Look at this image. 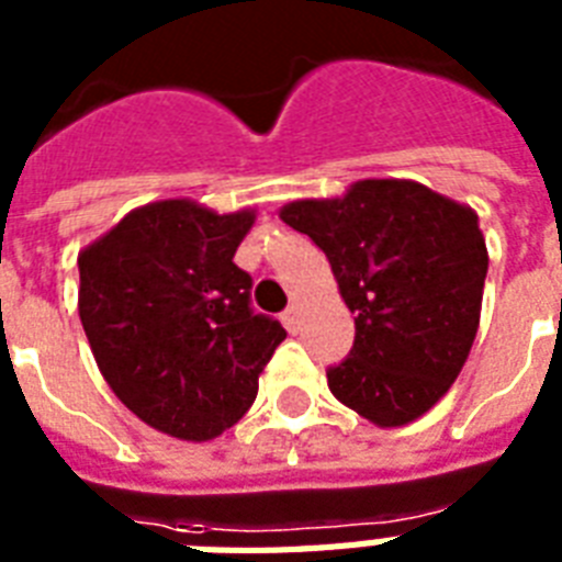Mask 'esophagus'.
Listing matches in <instances>:
<instances>
[{"label":"esophagus","mask_w":562,"mask_h":562,"mask_svg":"<svg viewBox=\"0 0 562 562\" xmlns=\"http://www.w3.org/2000/svg\"><path fill=\"white\" fill-rule=\"evenodd\" d=\"M282 324H285V329H289V333H297V326H300V306H297V303H291V306L282 312Z\"/></svg>","instance_id":"1"}]
</instances>
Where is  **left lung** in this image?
Instances as JSON below:
<instances>
[{"label": "left lung", "instance_id": "left-lung-1", "mask_svg": "<svg viewBox=\"0 0 562 562\" xmlns=\"http://www.w3.org/2000/svg\"><path fill=\"white\" fill-rule=\"evenodd\" d=\"M280 218L333 265L356 341L329 391L382 428L423 417L461 373L481 317L487 245L479 215L414 180H359Z\"/></svg>", "mask_w": 562, "mask_h": 562}]
</instances>
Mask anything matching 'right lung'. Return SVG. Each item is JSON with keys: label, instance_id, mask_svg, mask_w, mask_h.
Instances as JSON below:
<instances>
[{"label": "right lung", "instance_id": "add662e5", "mask_svg": "<svg viewBox=\"0 0 562 562\" xmlns=\"http://www.w3.org/2000/svg\"><path fill=\"white\" fill-rule=\"evenodd\" d=\"M254 212L175 198L127 212L78 256V315L119 400L157 431L210 440L241 419L285 338L233 256Z\"/></svg>", "mask_w": 562, "mask_h": 562}]
</instances>
